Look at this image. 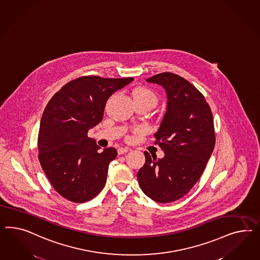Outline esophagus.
<instances>
[{
  "instance_id": "esophagus-1",
  "label": "esophagus",
  "mask_w": 260,
  "mask_h": 260,
  "mask_svg": "<svg viewBox=\"0 0 260 260\" xmlns=\"http://www.w3.org/2000/svg\"><path fill=\"white\" fill-rule=\"evenodd\" d=\"M117 151H118L119 155H121V154H125V153H126V152L128 151V149H127V148H123V147H122V148H119Z\"/></svg>"
}]
</instances>
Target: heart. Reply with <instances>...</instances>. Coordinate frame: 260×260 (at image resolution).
Instances as JSON below:
<instances>
[{
    "label": "heart",
    "instance_id": "heart-1",
    "mask_svg": "<svg viewBox=\"0 0 260 260\" xmlns=\"http://www.w3.org/2000/svg\"><path fill=\"white\" fill-rule=\"evenodd\" d=\"M134 101H146L151 104L153 107L156 103V96L148 88L145 87H136L133 92Z\"/></svg>",
    "mask_w": 260,
    "mask_h": 260
}]
</instances>
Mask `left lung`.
Instances as JSON below:
<instances>
[{
    "label": "left lung",
    "instance_id": "1",
    "mask_svg": "<svg viewBox=\"0 0 260 260\" xmlns=\"http://www.w3.org/2000/svg\"><path fill=\"white\" fill-rule=\"evenodd\" d=\"M164 87L167 110L154 137L161 159L145 151L137 173L143 192L158 203L187 194L204 172L215 144L212 110L204 96L181 76L163 72L146 80Z\"/></svg>",
    "mask_w": 260,
    "mask_h": 260
}]
</instances>
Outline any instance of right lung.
I'll return each instance as SVG.
<instances>
[{"mask_svg": "<svg viewBox=\"0 0 260 260\" xmlns=\"http://www.w3.org/2000/svg\"><path fill=\"white\" fill-rule=\"evenodd\" d=\"M133 81L83 76L66 84L47 103L38 134L40 164L56 191L71 202H87L104 188L117 150L98 151L87 133L102 121L110 96Z\"/></svg>", "mask_w": 260, "mask_h": 260, "instance_id": "1", "label": "right lung"}]
</instances>
